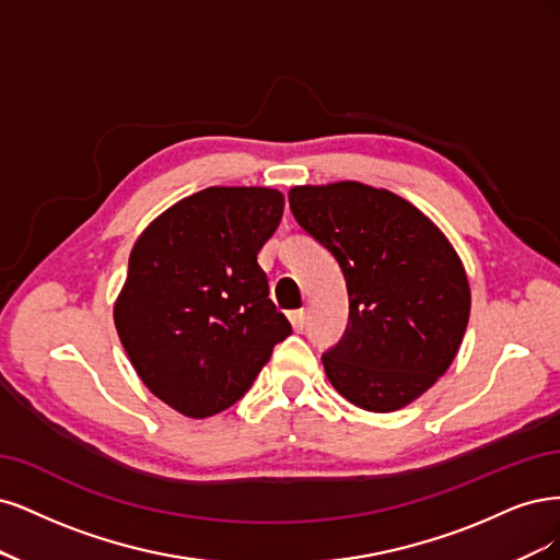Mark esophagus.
I'll list each match as a JSON object with an SVG mask.
<instances>
[{
	"instance_id": "34e87169",
	"label": "esophagus",
	"mask_w": 560,
	"mask_h": 560,
	"mask_svg": "<svg viewBox=\"0 0 560 560\" xmlns=\"http://www.w3.org/2000/svg\"><path fill=\"white\" fill-rule=\"evenodd\" d=\"M288 318H291V323H293V328L300 332V330H304V326H306V312L304 310H295V312H291L288 314Z\"/></svg>"
}]
</instances>
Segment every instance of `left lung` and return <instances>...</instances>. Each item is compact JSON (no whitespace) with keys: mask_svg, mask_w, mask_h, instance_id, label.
<instances>
[{"mask_svg":"<svg viewBox=\"0 0 560 560\" xmlns=\"http://www.w3.org/2000/svg\"><path fill=\"white\" fill-rule=\"evenodd\" d=\"M288 202L347 281V330L320 355L330 384L368 411L417 400L448 370L470 318L454 246L402 197L355 182L300 186Z\"/></svg>","mask_w":560,"mask_h":560,"instance_id":"1","label":"left lung"}]
</instances>
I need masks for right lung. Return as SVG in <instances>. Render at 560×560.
Listing matches in <instances>:
<instances>
[{
  "label": "right lung",
  "mask_w": 560,
  "mask_h": 560,
  "mask_svg": "<svg viewBox=\"0 0 560 560\" xmlns=\"http://www.w3.org/2000/svg\"><path fill=\"white\" fill-rule=\"evenodd\" d=\"M283 215L272 188H207L141 232L114 306L141 382L207 419L237 402L293 332L269 300L258 250Z\"/></svg>",
  "instance_id": "obj_1"
}]
</instances>
